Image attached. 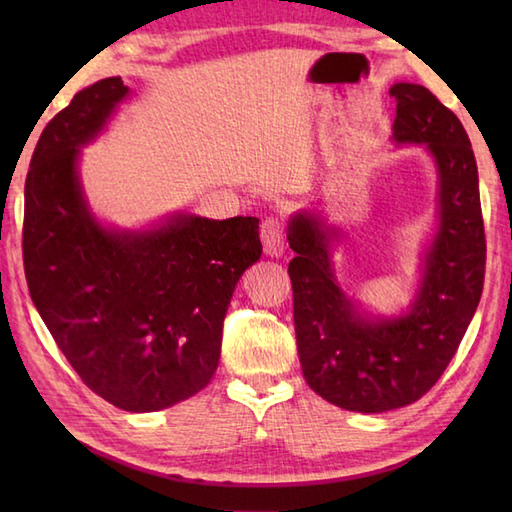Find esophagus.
<instances>
[{"mask_svg": "<svg viewBox=\"0 0 512 512\" xmlns=\"http://www.w3.org/2000/svg\"><path fill=\"white\" fill-rule=\"evenodd\" d=\"M259 235H262V244H264L266 255H270V257L284 255L286 235H284V226H281L277 217H266L262 226H259Z\"/></svg>", "mask_w": 512, "mask_h": 512, "instance_id": "34e87169", "label": "esophagus"}]
</instances>
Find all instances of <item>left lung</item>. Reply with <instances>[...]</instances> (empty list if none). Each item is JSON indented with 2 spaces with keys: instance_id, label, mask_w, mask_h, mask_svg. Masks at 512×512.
I'll return each instance as SVG.
<instances>
[{
  "instance_id": "8db88e82",
  "label": "left lung",
  "mask_w": 512,
  "mask_h": 512,
  "mask_svg": "<svg viewBox=\"0 0 512 512\" xmlns=\"http://www.w3.org/2000/svg\"><path fill=\"white\" fill-rule=\"evenodd\" d=\"M394 140L424 145L438 169V233L424 255L416 301L402 317L369 319L336 284V228L297 213L288 244L303 378L332 405L380 413L411 405L438 383L458 352L484 288L486 237L477 165L460 118L427 88L396 83Z\"/></svg>"
}]
</instances>
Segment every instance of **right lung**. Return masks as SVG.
Here are the masks:
<instances>
[{
    "mask_svg": "<svg viewBox=\"0 0 512 512\" xmlns=\"http://www.w3.org/2000/svg\"><path fill=\"white\" fill-rule=\"evenodd\" d=\"M127 94L121 76L103 79L41 132L24 191V270L32 303L83 383L143 413L211 383L228 303L262 242L257 217L242 215L178 213L149 231L96 222L76 162Z\"/></svg>",
    "mask_w": 512,
    "mask_h": 512,
    "instance_id": "right-lung-1",
    "label": "right lung"
}]
</instances>
